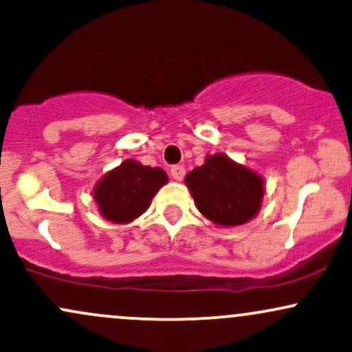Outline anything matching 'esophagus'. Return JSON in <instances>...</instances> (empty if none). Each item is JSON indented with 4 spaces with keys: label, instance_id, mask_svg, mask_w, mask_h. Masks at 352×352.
Returning a JSON list of instances; mask_svg holds the SVG:
<instances>
[{
    "label": "esophagus",
    "instance_id": "esophagus-1",
    "mask_svg": "<svg viewBox=\"0 0 352 352\" xmlns=\"http://www.w3.org/2000/svg\"><path fill=\"white\" fill-rule=\"evenodd\" d=\"M170 175L173 177V180L180 182L185 177V167L184 165H173L170 168Z\"/></svg>",
    "mask_w": 352,
    "mask_h": 352
}]
</instances>
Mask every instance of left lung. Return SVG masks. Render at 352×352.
<instances>
[{
	"label": "left lung",
	"mask_w": 352,
	"mask_h": 352,
	"mask_svg": "<svg viewBox=\"0 0 352 352\" xmlns=\"http://www.w3.org/2000/svg\"><path fill=\"white\" fill-rule=\"evenodd\" d=\"M185 184L201 215L221 227L250 221L263 201L261 175L233 162L225 153L208 155L201 167L187 173Z\"/></svg>",
	"instance_id": "obj_1"
}]
</instances>
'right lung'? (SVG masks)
I'll use <instances>...</instances> for the list:
<instances>
[{"mask_svg":"<svg viewBox=\"0 0 352 352\" xmlns=\"http://www.w3.org/2000/svg\"><path fill=\"white\" fill-rule=\"evenodd\" d=\"M167 182V173L160 167L153 168L127 159L99 180L94 199L106 220L131 223L151 207L153 195Z\"/></svg>","mask_w":352,"mask_h":352,"instance_id":"add662e5","label":"right lung"}]
</instances>
